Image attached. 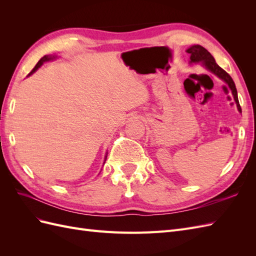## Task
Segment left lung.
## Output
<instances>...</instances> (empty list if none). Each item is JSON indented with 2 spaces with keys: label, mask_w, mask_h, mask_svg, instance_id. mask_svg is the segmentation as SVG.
Here are the masks:
<instances>
[{
  "label": "left lung",
  "mask_w": 256,
  "mask_h": 256,
  "mask_svg": "<svg viewBox=\"0 0 256 256\" xmlns=\"http://www.w3.org/2000/svg\"><path fill=\"white\" fill-rule=\"evenodd\" d=\"M187 52L190 54V64H200L206 70L209 72L214 74V76H218L219 79H221L224 83L228 84V86L230 88L232 95L234 97V100L237 106L238 111L242 113V108H240L239 102H238V96H237V90L235 86V83L233 79L230 78V76L216 63V60L214 56L209 53L204 47L200 44H193L190 48L187 49Z\"/></svg>",
  "instance_id": "obj_1"
}]
</instances>
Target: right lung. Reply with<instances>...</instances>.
Listing matches in <instances>:
<instances>
[{
    "label": "right lung",
    "mask_w": 256,
    "mask_h": 256,
    "mask_svg": "<svg viewBox=\"0 0 256 256\" xmlns=\"http://www.w3.org/2000/svg\"><path fill=\"white\" fill-rule=\"evenodd\" d=\"M56 58H58V56L56 54H49V56H44V58H42L40 60H38V63L36 64V66L33 68V70L30 72V74H28V76H30V74H33L38 68H40L44 63H46V62H50V60H56ZM106 158H104V162H106Z\"/></svg>",
    "instance_id": "right-lung-1"
}]
</instances>
